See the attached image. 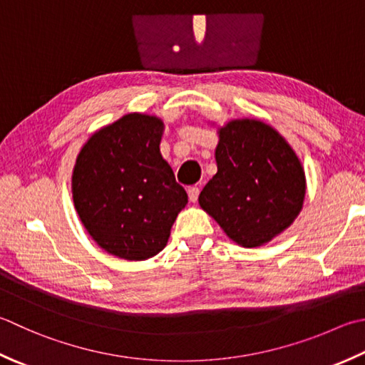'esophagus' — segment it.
Wrapping results in <instances>:
<instances>
[{"label": "esophagus", "instance_id": "34e87169", "mask_svg": "<svg viewBox=\"0 0 365 365\" xmlns=\"http://www.w3.org/2000/svg\"><path fill=\"white\" fill-rule=\"evenodd\" d=\"M188 197L191 202H196L197 197H199V188L197 187H190L188 188Z\"/></svg>", "mask_w": 365, "mask_h": 365}]
</instances>
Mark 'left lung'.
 <instances>
[{
  "label": "left lung",
  "mask_w": 365,
  "mask_h": 365,
  "mask_svg": "<svg viewBox=\"0 0 365 365\" xmlns=\"http://www.w3.org/2000/svg\"><path fill=\"white\" fill-rule=\"evenodd\" d=\"M217 133L218 170L199 195V205L237 245H266L302 210V163L287 139L261 120H230Z\"/></svg>",
  "instance_id": "left-lung-1"
}]
</instances>
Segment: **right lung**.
Instances as JSON below:
<instances>
[{
    "mask_svg": "<svg viewBox=\"0 0 365 365\" xmlns=\"http://www.w3.org/2000/svg\"><path fill=\"white\" fill-rule=\"evenodd\" d=\"M164 123L126 113L85 142L73 170L77 215L104 252L145 261L166 247L170 227L188 202L163 158Z\"/></svg>",
    "mask_w": 365,
    "mask_h": 365,
    "instance_id": "right-lung-1",
    "label": "right lung"
}]
</instances>
